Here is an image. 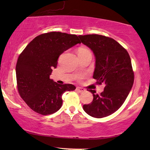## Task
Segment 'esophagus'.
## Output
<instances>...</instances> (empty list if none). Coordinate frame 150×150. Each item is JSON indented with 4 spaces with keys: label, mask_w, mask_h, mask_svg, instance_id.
Wrapping results in <instances>:
<instances>
[{
    "label": "esophagus",
    "mask_w": 150,
    "mask_h": 150,
    "mask_svg": "<svg viewBox=\"0 0 150 150\" xmlns=\"http://www.w3.org/2000/svg\"><path fill=\"white\" fill-rule=\"evenodd\" d=\"M76 90L78 92H79V93H83V92H84V91H85V89H83V88H82V87H76Z\"/></svg>",
    "instance_id": "34e87169"
}]
</instances>
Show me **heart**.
I'll return each mask as SVG.
<instances>
[{
    "label": "heart",
    "instance_id": "b5f03b06",
    "mask_svg": "<svg viewBox=\"0 0 150 150\" xmlns=\"http://www.w3.org/2000/svg\"><path fill=\"white\" fill-rule=\"evenodd\" d=\"M77 53H78V55L79 56V55H83V54H87V53H91V52H90V51L87 48H79L77 50Z\"/></svg>",
    "mask_w": 150,
    "mask_h": 150
}]
</instances>
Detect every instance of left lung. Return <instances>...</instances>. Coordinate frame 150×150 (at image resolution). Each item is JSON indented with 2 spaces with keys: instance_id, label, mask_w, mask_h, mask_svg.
<instances>
[{
  "instance_id": "1",
  "label": "left lung",
  "mask_w": 150,
  "mask_h": 150,
  "mask_svg": "<svg viewBox=\"0 0 150 150\" xmlns=\"http://www.w3.org/2000/svg\"><path fill=\"white\" fill-rule=\"evenodd\" d=\"M81 42L93 51L96 67L93 78L103 84L101 93L95 90L91 104H84L83 109L90 116L102 118L117 110L128 97L133 83L134 72L128 52L113 39L100 35H79Z\"/></svg>"
}]
</instances>
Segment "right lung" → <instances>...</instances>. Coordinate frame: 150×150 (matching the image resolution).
<instances>
[{
	"label": "right lung",
	"instance_id": "obj_1",
	"mask_svg": "<svg viewBox=\"0 0 150 150\" xmlns=\"http://www.w3.org/2000/svg\"><path fill=\"white\" fill-rule=\"evenodd\" d=\"M77 44L76 35L50 32L37 36L18 57L16 67L19 94L35 112L43 115L60 109L62 95L76 89L71 84L59 85L50 79L60 55Z\"/></svg>",
	"mask_w": 150,
	"mask_h": 150
}]
</instances>
